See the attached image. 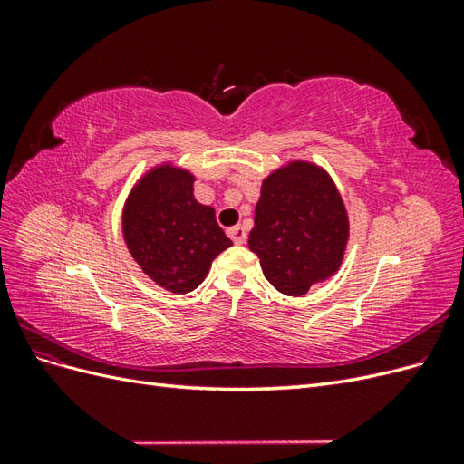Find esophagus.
<instances>
[{
	"label": "esophagus",
	"instance_id": "esophagus-1",
	"mask_svg": "<svg viewBox=\"0 0 464 464\" xmlns=\"http://www.w3.org/2000/svg\"><path fill=\"white\" fill-rule=\"evenodd\" d=\"M228 236L234 240V244H240V246L246 244V240H247V232L244 227H232L228 230Z\"/></svg>",
	"mask_w": 464,
	"mask_h": 464
}]
</instances>
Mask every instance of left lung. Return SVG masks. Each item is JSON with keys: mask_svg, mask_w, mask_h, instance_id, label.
I'll return each mask as SVG.
<instances>
[{"mask_svg": "<svg viewBox=\"0 0 464 464\" xmlns=\"http://www.w3.org/2000/svg\"><path fill=\"white\" fill-rule=\"evenodd\" d=\"M249 249L265 278L286 296H304L333 276L348 242V215L331 176L292 160L263 179Z\"/></svg>", "mask_w": 464, "mask_h": 464, "instance_id": "1", "label": "left lung"}]
</instances>
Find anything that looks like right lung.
Segmentation results:
<instances>
[{
	"mask_svg": "<svg viewBox=\"0 0 464 464\" xmlns=\"http://www.w3.org/2000/svg\"><path fill=\"white\" fill-rule=\"evenodd\" d=\"M195 176L154 166L131 189L121 215L123 240L143 273L174 294L198 288L213 259L232 246L215 208L193 198Z\"/></svg>",
	"mask_w": 464,
	"mask_h": 464,
	"instance_id": "obj_1",
	"label": "right lung"
}]
</instances>
